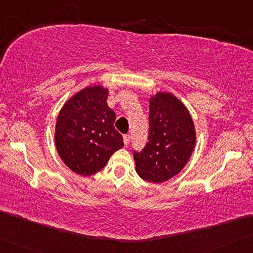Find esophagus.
Here are the masks:
<instances>
[{
	"label": "esophagus",
	"instance_id": "34e87169",
	"mask_svg": "<svg viewBox=\"0 0 253 253\" xmlns=\"http://www.w3.org/2000/svg\"><path fill=\"white\" fill-rule=\"evenodd\" d=\"M130 135L129 134H126V135H124V137H123V142H124V145H126V146H127V145H129V143H130Z\"/></svg>",
	"mask_w": 253,
	"mask_h": 253
}]
</instances>
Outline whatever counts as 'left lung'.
Here are the masks:
<instances>
[{"label": "left lung", "instance_id": "1", "mask_svg": "<svg viewBox=\"0 0 253 253\" xmlns=\"http://www.w3.org/2000/svg\"><path fill=\"white\" fill-rule=\"evenodd\" d=\"M196 141L194 123L185 105L167 91L150 95L148 142L133 154L138 175L151 183L169 181L188 163Z\"/></svg>", "mask_w": 253, "mask_h": 253}]
</instances>
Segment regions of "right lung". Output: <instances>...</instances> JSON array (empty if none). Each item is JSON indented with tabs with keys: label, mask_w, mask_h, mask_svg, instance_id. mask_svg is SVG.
Here are the masks:
<instances>
[{
	"label": "right lung",
	"mask_w": 253,
	"mask_h": 253,
	"mask_svg": "<svg viewBox=\"0 0 253 253\" xmlns=\"http://www.w3.org/2000/svg\"><path fill=\"white\" fill-rule=\"evenodd\" d=\"M108 88L88 86L70 97L55 124V147L72 172L89 176L99 172L124 146L115 130V113L107 105Z\"/></svg>",
	"instance_id": "right-lung-1"
}]
</instances>
